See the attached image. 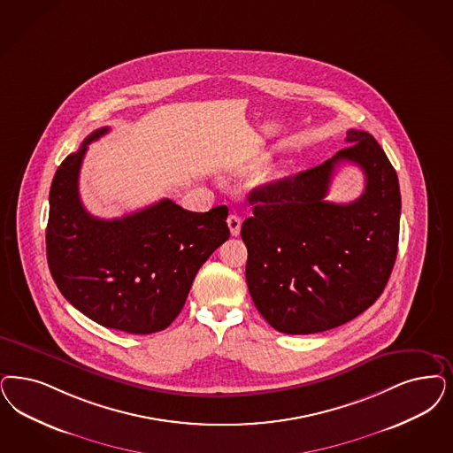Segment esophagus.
Here are the masks:
<instances>
[{"instance_id": "1", "label": "esophagus", "mask_w": 453, "mask_h": 453, "mask_svg": "<svg viewBox=\"0 0 453 453\" xmlns=\"http://www.w3.org/2000/svg\"><path fill=\"white\" fill-rule=\"evenodd\" d=\"M241 224H242V219H241V216H237V214H231L227 218V226H229L231 234L233 235H239V233H241Z\"/></svg>"}]
</instances>
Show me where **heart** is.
Here are the masks:
<instances>
[{
    "mask_svg": "<svg viewBox=\"0 0 453 453\" xmlns=\"http://www.w3.org/2000/svg\"><path fill=\"white\" fill-rule=\"evenodd\" d=\"M265 164H267V156H259L256 157V158H252L250 160L248 164H244L239 171L242 172H250V171H257V169H261V167H265Z\"/></svg>",
    "mask_w": 453,
    "mask_h": 453,
    "instance_id": "heart-1",
    "label": "heart"
}]
</instances>
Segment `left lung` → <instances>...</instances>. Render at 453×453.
I'll return each instance as SVG.
<instances>
[{
  "instance_id": "left-lung-1",
  "label": "left lung",
  "mask_w": 453,
  "mask_h": 453,
  "mask_svg": "<svg viewBox=\"0 0 453 453\" xmlns=\"http://www.w3.org/2000/svg\"><path fill=\"white\" fill-rule=\"evenodd\" d=\"M346 145L310 171L254 188L242 222L246 281L265 321L286 334L336 328L383 293L396 259L402 197L398 177L368 132L348 130ZM343 161L365 173L357 202L328 203Z\"/></svg>"
}]
</instances>
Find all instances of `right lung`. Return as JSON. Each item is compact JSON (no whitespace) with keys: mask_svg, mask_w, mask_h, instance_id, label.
I'll return each mask as SVG.
<instances>
[{"mask_svg":"<svg viewBox=\"0 0 453 453\" xmlns=\"http://www.w3.org/2000/svg\"><path fill=\"white\" fill-rule=\"evenodd\" d=\"M107 132H92L55 172L48 267L65 299L95 323L150 334L177 318L197 271L229 239V211L190 212L162 199L124 218H94L80 201V167L88 143Z\"/></svg>","mask_w":453,"mask_h":453,"instance_id":"1","label":"right lung"}]
</instances>
